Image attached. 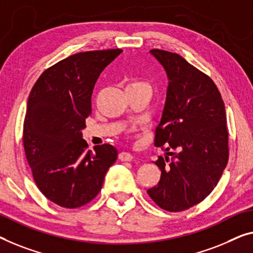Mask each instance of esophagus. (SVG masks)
Here are the masks:
<instances>
[{"label": "esophagus", "mask_w": 253, "mask_h": 253, "mask_svg": "<svg viewBox=\"0 0 253 253\" xmlns=\"http://www.w3.org/2000/svg\"><path fill=\"white\" fill-rule=\"evenodd\" d=\"M133 154L128 153V152H120L119 153V160L122 161H131L133 160Z\"/></svg>", "instance_id": "1"}]
</instances>
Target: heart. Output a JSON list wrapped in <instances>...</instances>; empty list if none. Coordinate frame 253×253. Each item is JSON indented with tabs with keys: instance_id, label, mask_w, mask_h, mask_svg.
<instances>
[{
	"instance_id": "1",
	"label": "heart",
	"mask_w": 253,
	"mask_h": 253,
	"mask_svg": "<svg viewBox=\"0 0 253 253\" xmlns=\"http://www.w3.org/2000/svg\"><path fill=\"white\" fill-rule=\"evenodd\" d=\"M143 85H148V84L142 81H131L129 84H128V86H143Z\"/></svg>"
}]
</instances>
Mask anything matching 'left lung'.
<instances>
[{"label": "left lung", "mask_w": 253, "mask_h": 253, "mask_svg": "<svg viewBox=\"0 0 253 253\" xmlns=\"http://www.w3.org/2000/svg\"><path fill=\"white\" fill-rule=\"evenodd\" d=\"M169 79L154 145L169 157L158 158L159 183L148 194L158 207L179 212L203 201L217 186L228 163L225 104L208 75L172 52L150 51Z\"/></svg>", "instance_id": "left-lung-1"}]
</instances>
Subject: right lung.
<instances>
[{"label":"right lung","instance_id":"add662e5","mask_svg":"<svg viewBox=\"0 0 253 253\" xmlns=\"http://www.w3.org/2000/svg\"><path fill=\"white\" fill-rule=\"evenodd\" d=\"M123 50L87 51L47 68L30 90L22 143L33 178L50 201L63 208L87 205L100 193L118 151L82 138L92 114L94 85Z\"/></svg>","mask_w":253,"mask_h":253}]
</instances>
